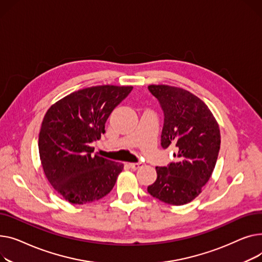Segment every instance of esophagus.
I'll list each match as a JSON object with an SVG mask.
<instances>
[{"mask_svg":"<svg viewBox=\"0 0 262 262\" xmlns=\"http://www.w3.org/2000/svg\"><path fill=\"white\" fill-rule=\"evenodd\" d=\"M143 163H130L129 164V166L132 168V169H134V170H136V169H138V168H141V167H143Z\"/></svg>","mask_w":262,"mask_h":262,"instance_id":"1","label":"esophagus"}]
</instances>
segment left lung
I'll return each instance as SVG.
<instances>
[{
	"mask_svg": "<svg viewBox=\"0 0 262 262\" xmlns=\"http://www.w3.org/2000/svg\"><path fill=\"white\" fill-rule=\"evenodd\" d=\"M151 94L164 111L161 145L177 147L176 163L156 167L157 181L148 192L171 205L191 202L208 182L216 166L221 135L208 106L190 92L166 84H151Z\"/></svg>",
	"mask_w": 262,
	"mask_h": 262,
	"instance_id": "obj_1",
	"label": "left lung"
}]
</instances>
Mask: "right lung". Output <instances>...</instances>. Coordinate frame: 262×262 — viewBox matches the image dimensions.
Wrapping results in <instances>:
<instances>
[{"instance_id": "add662e5", "label": "right lung", "mask_w": 262, "mask_h": 262, "mask_svg": "<svg viewBox=\"0 0 262 262\" xmlns=\"http://www.w3.org/2000/svg\"><path fill=\"white\" fill-rule=\"evenodd\" d=\"M133 86L85 88L54 103L44 115L39 155L46 179L73 204H86L109 193L124 164L95 155L91 144L105 132L115 106Z\"/></svg>"}]
</instances>
